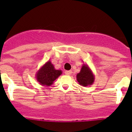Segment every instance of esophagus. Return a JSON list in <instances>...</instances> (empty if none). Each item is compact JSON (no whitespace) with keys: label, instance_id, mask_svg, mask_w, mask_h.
Segmentation results:
<instances>
[{"label":"esophagus","instance_id":"esophagus-1","mask_svg":"<svg viewBox=\"0 0 132 132\" xmlns=\"http://www.w3.org/2000/svg\"><path fill=\"white\" fill-rule=\"evenodd\" d=\"M64 73L66 75H70L71 73H72V71H71V70H70V71H66L64 72Z\"/></svg>","mask_w":132,"mask_h":132}]
</instances>
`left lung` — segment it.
Segmentation results:
<instances>
[{"instance_id":"obj_1","label":"left lung","mask_w":132,"mask_h":132,"mask_svg":"<svg viewBox=\"0 0 132 132\" xmlns=\"http://www.w3.org/2000/svg\"><path fill=\"white\" fill-rule=\"evenodd\" d=\"M77 80L80 86H91L94 82V75L88 65L84 64L80 73L77 75Z\"/></svg>"}]
</instances>
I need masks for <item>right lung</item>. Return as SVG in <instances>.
<instances>
[{"label": "right lung", "mask_w": 132, "mask_h": 132, "mask_svg": "<svg viewBox=\"0 0 132 132\" xmlns=\"http://www.w3.org/2000/svg\"><path fill=\"white\" fill-rule=\"evenodd\" d=\"M61 70H55L51 61H48L39 68L36 74V78L39 84L50 86L62 74Z\"/></svg>", "instance_id": "right-lung-1"}]
</instances>
